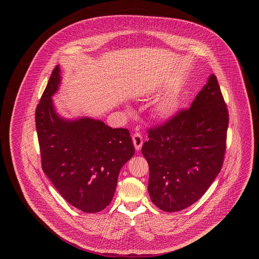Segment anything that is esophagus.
Segmentation results:
<instances>
[{"label": "esophagus", "mask_w": 259, "mask_h": 259, "mask_svg": "<svg viewBox=\"0 0 259 259\" xmlns=\"http://www.w3.org/2000/svg\"><path fill=\"white\" fill-rule=\"evenodd\" d=\"M132 140H133V143H134V146H135V149H136V151H139L140 149H141V146H142V144H143V139H142V136H141V134L140 133H135V134H133V136H132Z\"/></svg>", "instance_id": "34e87169"}]
</instances>
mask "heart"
<instances>
[{"label": "heart", "instance_id": "heart-1", "mask_svg": "<svg viewBox=\"0 0 259 259\" xmlns=\"http://www.w3.org/2000/svg\"><path fill=\"white\" fill-rule=\"evenodd\" d=\"M179 107V99L177 96H168L162 99L156 107L157 114L160 117L168 118L173 116Z\"/></svg>", "mask_w": 259, "mask_h": 259}]
</instances>
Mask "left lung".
Wrapping results in <instances>:
<instances>
[{"label": "left lung", "instance_id": "obj_1", "mask_svg": "<svg viewBox=\"0 0 259 259\" xmlns=\"http://www.w3.org/2000/svg\"><path fill=\"white\" fill-rule=\"evenodd\" d=\"M229 112L214 73L191 107L147 130L141 153L149 163V194L163 211L197 202L223 167Z\"/></svg>", "mask_w": 259, "mask_h": 259}]
</instances>
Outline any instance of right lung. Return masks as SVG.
<instances>
[{"mask_svg":"<svg viewBox=\"0 0 259 259\" xmlns=\"http://www.w3.org/2000/svg\"><path fill=\"white\" fill-rule=\"evenodd\" d=\"M59 82L56 65L35 108L42 169L70 205L96 213L112 202L119 172L133 157L134 145L128 129H113L90 118L58 117L51 96Z\"/></svg>","mask_w":259,"mask_h":259,"instance_id":"1","label":"right lung"}]
</instances>
